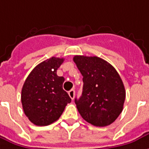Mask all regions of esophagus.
Returning <instances> with one entry per match:
<instances>
[{"instance_id": "34e87169", "label": "esophagus", "mask_w": 149, "mask_h": 149, "mask_svg": "<svg viewBox=\"0 0 149 149\" xmlns=\"http://www.w3.org/2000/svg\"><path fill=\"white\" fill-rule=\"evenodd\" d=\"M68 95L70 96V98L72 100H73L75 97V91L74 90H71L70 91H68Z\"/></svg>"}]
</instances>
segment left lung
Segmentation results:
<instances>
[{
    "label": "left lung",
    "mask_w": 149,
    "mask_h": 149,
    "mask_svg": "<svg viewBox=\"0 0 149 149\" xmlns=\"http://www.w3.org/2000/svg\"><path fill=\"white\" fill-rule=\"evenodd\" d=\"M73 61L83 76L82 94L78 100L75 99L79 113L95 126L112 124L122 112L125 102L121 77L101 58L76 55Z\"/></svg>",
    "instance_id": "8db88e82"
}]
</instances>
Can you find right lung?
I'll list each match as a JSON object with an SVG mask.
<instances>
[{
    "label": "right lung",
    "mask_w": 149,
    "mask_h": 149,
    "mask_svg": "<svg viewBox=\"0 0 149 149\" xmlns=\"http://www.w3.org/2000/svg\"><path fill=\"white\" fill-rule=\"evenodd\" d=\"M64 61L52 57L36 65L22 88L21 101L25 115L34 125L52 124L60 117L71 98L63 89V77L57 75Z\"/></svg>",
    "instance_id": "obj_1"
}]
</instances>
